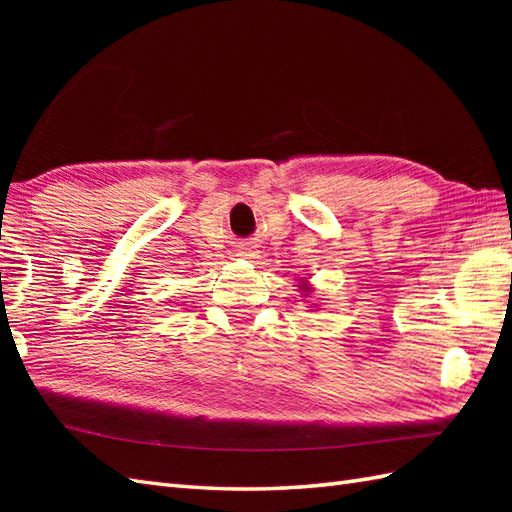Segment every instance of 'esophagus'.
Returning <instances> with one entry per match:
<instances>
[{
	"label": "esophagus",
	"instance_id": "1",
	"mask_svg": "<svg viewBox=\"0 0 512 512\" xmlns=\"http://www.w3.org/2000/svg\"><path fill=\"white\" fill-rule=\"evenodd\" d=\"M242 257H246V259H253L255 257V253H239Z\"/></svg>",
	"mask_w": 512,
	"mask_h": 512
}]
</instances>
